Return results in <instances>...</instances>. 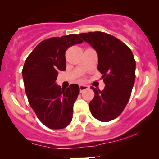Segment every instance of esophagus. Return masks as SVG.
Returning a JSON list of instances; mask_svg holds the SVG:
<instances>
[{
    "mask_svg": "<svg viewBox=\"0 0 159 159\" xmlns=\"http://www.w3.org/2000/svg\"><path fill=\"white\" fill-rule=\"evenodd\" d=\"M88 88H89V86H88V85H80V92H83V91L85 90V89H87Z\"/></svg>",
    "mask_w": 159,
    "mask_h": 159,
    "instance_id": "esophagus-1",
    "label": "esophagus"
}]
</instances>
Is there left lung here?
Masks as SVG:
<instances>
[{"label":"left lung","mask_w":159,"mask_h":159,"mask_svg":"<svg viewBox=\"0 0 159 159\" xmlns=\"http://www.w3.org/2000/svg\"><path fill=\"white\" fill-rule=\"evenodd\" d=\"M98 53V70L105 87L91 86L94 97L89 103L92 115L101 122L117 118L127 105L134 84L136 61L131 49L116 37L101 31L80 34Z\"/></svg>","instance_id":"8db88e82"}]
</instances>
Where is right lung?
Wrapping results in <instances>:
<instances>
[{"label":"right lung","mask_w":159,"mask_h":159,"mask_svg":"<svg viewBox=\"0 0 159 159\" xmlns=\"http://www.w3.org/2000/svg\"><path fill=\"white\" fill-rule=\"evenodd\" d=\"M83 42L77 34L46 39L25 62L22 77L28 102L40 122L51 129L67 127L72 120L79 85L71 84L63 89L56 84V80L58 71L66 70L67 49Z\"/></svg>","instance_id":"add662e5"}]
</instances>
